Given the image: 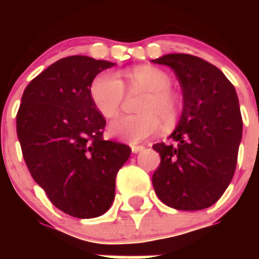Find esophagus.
Here are the masks:
<instances>
[{
    "mask_svg": "<svg viewBox=\"0 0 259 259\" xmlns=\"http://www.w3.org/2000/svg\"><path fill=\"white\" fill-rule=\"evenodd\" d=\"M131 149H132V153H139V152H141V150L145 149V148L141 145H132Z\"/></svg>",
    "mask_w": 259,
    "mask_h": 259,
    "instance_id": "34e87169",
    "label": "esophagus"
}]
</instances>
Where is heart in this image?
<instances>
[{
	"mask_svg": "<svg viewBox=\"0 0 259 259\" xmlns=\"http://www.w3.org/2000/svg\"><path fill=\"white\" fill-rule=\"evenodd\" d=\"M130 89L146 91L137 106L140 114L127 115L109 125V134L127 143L136 144L145 140L159 130L161 122L166 127L179 119V100L170 91L171 77L157 67L140 66L125 72ZM125 89L122 79L111 71H104L91 84V97L96 109L107 119L119 115L124 101Z\"/></svg>",
	"mask_w": 259,
	"mask_h": 259,
	"instance_id": "heart-1",
	"label": "heart"
}]
</instances>
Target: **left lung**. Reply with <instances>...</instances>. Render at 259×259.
Returning <instances> with one entry per match:
<instances>
[{
	"mask_svg": "<svg viewBox=\"0 0 259 259\" xmlns=\"http://www.w3.org/2000/svg\"><path fill=\"white\" fill-rule=\"evenodd\" d=\"M154 63L174 70L183 91V114L170 143L153 145L161 163L152 178L158 198L176 210L214 205L236 170L242 119L235 87L209 62L167 54Z\"/></svg>",
	"mask_w": 259,
	"mask_h": 259,
	"instance_id": "left-lung-1",
	"label": "left lung"
}]
</instances>
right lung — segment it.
I'll return each mask as SVG.
<instances>
[{
    "label": "right lung",
    "mask_w": 259,
    "mask_h": 259,
    "mask_svg": "<svg viewBox=\"0 0 259 259\" xmlns=\"http://www.w3.org/2000/svg\"><path fill=\"white\" fill-rule=\"evenodd\" d=\"M115 63L85 56L54 62L26 87L17 134L32 178L56 207L100 217L115 197V178L131 148L104 140V115L91 97L96 75Z\"/></svg>",
    "instance_id": "right-lung-1"
}]
</instances>
